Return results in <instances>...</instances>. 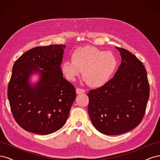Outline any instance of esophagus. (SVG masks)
<instances>
[{
	"label": "esophagus",
	"mask_w": 160,
	"mask_h": 160,
	"mask_svg": "<svg viewBox=\"0 0 160 160\" xmlns=\"http://www.w3.org/2000/svg\"><path fill=\"white\" fill-rule=\"evenodd\" d=\"M85 92V90L81 88H77L76 89V93L77 94H81V93H84Z\"/></svg>",
	"instance_id": "esophagus-1"
}]
</instances>
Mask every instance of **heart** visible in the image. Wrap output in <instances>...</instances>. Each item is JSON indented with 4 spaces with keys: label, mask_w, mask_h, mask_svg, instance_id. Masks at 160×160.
Instances as JSON below:
<instances>
[{
    "label": "heart",
    "mask_w": 160,
    "mask_h": 160,
    "mask_svg": "<svg viewBox=\"0 0 160 160\" xmlns=\"http://www.w3.org/2000/svg\"><path fill=\"white\" fill-rule=\"evenodd\" d=\"M117 65L118 61L113 53L85 47L76 49L72 53L71 61H64L61 68L69 81H74L83 71V77L88 85L99 88L111 79Z\"/></svg>",
    "instance_id": "b5f03b06"
}]
</instances>
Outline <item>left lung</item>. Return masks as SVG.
Returning a JSON list of instances; mask_svg holds the SVG:
<instances>
[{
    "instance_id": "1",
    "label": "left lung",
    "mask_w": 160,
    "mask_h": 160,
    "mask_svg": "<svg viewBox=\"0 0 160 160\" xmlns=\"http://www.w3.org/2000/svg\"><path fill=\"white\" fill-rule=\"evenodd\" d=\"M116 49L122 62L114 77L88 93L92 123L99 132L109 135L136 128L143 119L149 97L147 71L142 62L129 51Z\"/></svg>"
}]
</instances>
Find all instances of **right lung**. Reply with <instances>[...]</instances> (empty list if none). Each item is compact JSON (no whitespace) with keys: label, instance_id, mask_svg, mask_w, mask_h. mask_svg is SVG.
Here are the masks:
<instances>
[{"label":"right lung","instance_id":"add662e5","mask_svg":"<svg viewBox=\"0 0 160 160\" xmlns=\"http://www.w3.org/2000/svg\"><path fill=\"white\" fill-rule=\"evenodd\" d=\"M65 47H37L14 62L8 99L14 120L27 132L38 135L54 133L68 118L76 92L63 77L60 67ZM35 72L40 73V80L32 86L28 79Z\"/></svg>","mask_w":160,"mask_h":160}]
</instances>
